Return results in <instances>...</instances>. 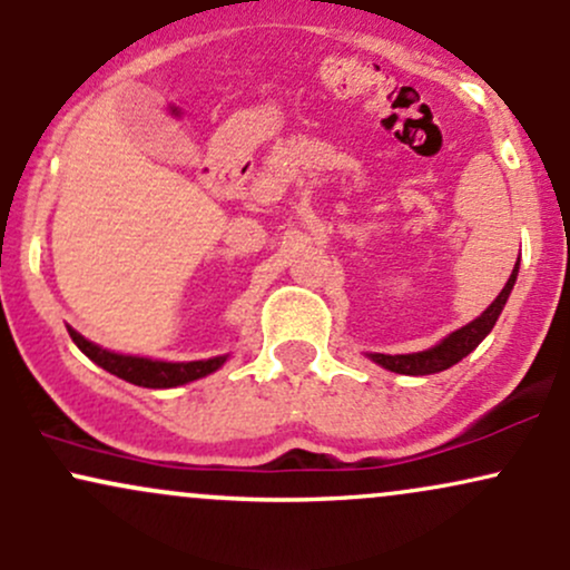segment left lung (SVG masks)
Returning a JSON list of instances; mask_svg holds the SVG:
<instances>
[{
  "label": "left lung",
  "mask_w": 570,
  "mask_h": 570,
  "mask_svg": "<svg viewBox=\"0 0 570 570\" xmlns=\"http://www.w3.org/2000/svg\"><path fill=\"white\" fill-rule=\"evenodd\" d=\"M517 271H520V259H517V265H514L512 276H509V281H507V286H503L499 297H495L493 303L482 311V316H476L472 324L455 330L453 335L444 337L442 343L434 345V348L417 351V353H396V356H389V353H370V358L385 370L399 372V375H434V372L450 370L453 364L461 362L463 356H469V353H472L476 345H480L482 340L490 335V330H493L495 322H499L503 305H507L509 294H512V289H514Z\"/></svg>",
  "instance_id": "left-lung-1"
}]
</instances>
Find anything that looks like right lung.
<instances>
[{
  "mask_svg": "<svg viewBox=\"0 0 570 570\" xmlns=\"http://www.w3.org/2000/svg\"><path fill=\"white\" fill-rule=\"evenodd\" d=\"M67 330L77 348H80L90 362H96L98 367L122 377V381L141 385V389H174V385L193 383L198 381V377L217 372L222 364L227 362V356L203 358V362H155V358L144 356H126V353H115L90 343V340H85L80 332H75L71 326H67Z\"/></svg>",
  "mask_w": 570,
  "mask_h": 570,
  "instance_id": "right-lung-1",
  "label": "right lung"
}]
</instances>
